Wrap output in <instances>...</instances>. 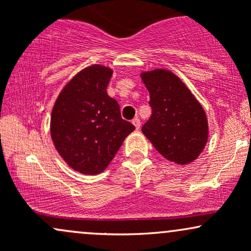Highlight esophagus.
<instances>
[{
  "mask_svg": "<svg viewBox=\"0 0 251 251\" xmlns=\"http://www.w3.org/2000/svg\"><path fill=\"white\" fill-rule=\"evenodd\" d=\"M132 123H133V125L135 126V128L139 129L140 128V119L138 117H135L133 120H132Z\"/></svg>",
  "mask_w": 251,
  "mask_h": 251,
  "instance_id": "34e87169",
  "label": "esophagus"
}]
</instances>
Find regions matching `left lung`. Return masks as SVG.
Instances as JSON below:
<instances>
[{"mask_svg": "<svg viewBox=\"0 0 251 251\" xmlns=\"http://www.w3.org/2000/svg\"><path fill=\"white\" fill-rule=\"evenodd\" d=\"M142 79L152 108L143 133L170 162L180 165L194 162L208 142V120L201 103L172 72H145Z\"/></svg>", "mask_w": 251, "mask_h": 251, "instance_id": "8db88e82", "label": "left lung"}]
</instances>
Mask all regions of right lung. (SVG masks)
Returning <instances> with one entry per match:
<instances>
[{
  "label": "right lung",
  "instance_id": "1",
  "mask_svg": "<svg viewBox=\"0 0 251 251\" xmlns=\"http://www.w3.org/2000/svg\"><path fill=\"white\" fill-rule=\"evenodd\" d=\"M112 70L93 65L77 73L57 97L50 117L55 149L72 169L98 175L107 168L134 126L106 92Z\"/></svg>",
  "mask_w": 251,
  "mask_h": 251
}]
</instances>
